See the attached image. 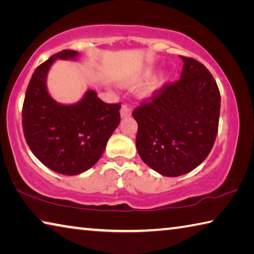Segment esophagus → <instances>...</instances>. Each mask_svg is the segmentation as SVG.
Masks as SVG:
<instances>
[{
  "label": "esophagus",
  "instance_id": "esophagus-1",
  "mask_svg": "<svg viewBox=\"0 0 254 254\" xmlns=\"http://www.w3.org/2000/svg\"><path fill=\"white\" fill-rule=\"evenodd\" d=\"M131 113H132L131 107L128 106L127 104H123L122 107H121V117L122 118H127V117H130Z\"/></svg>",
  "mask_w": 254,
  "mask_h": 254
}]
</instances>
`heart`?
I'll use <instances>...</instances> for the list:
<instances>
[{
  "label": "heart",
  "instance_id": "heart-1",
  "mask_svg": "<svg viewBox=\"0 0 254 254\" xmlns=\"http://www.w3.org/2000/svg\"><path fill=\"white\" fill-rule=\"evenodd\" d=\"M150 74H151V71H147L144 72L142 77H148ZM163 81H165V77L161 76L159 77V78L154 79L151 84H149V86L147 87V89H145V94H152L157 91V89H159L161 87V85L163 84Z\"/></svg>",
  "mask_w": 254,
  "mask_h": 254
}]
</instances>
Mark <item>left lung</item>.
Masks as SVG:
<instances>
[{
	"instance_id": "8db88e82",
	"label": "left lung",
	"mask_w": 254,
	"mask_h": 254,
	"mask_svg": "<svg viewBox=\"0 0 254 254\" xmlns=\"http://www.w3.org/2000/svg\"><path fill=\"white\" fill-rule=\"evenodd\" d=\"M180 57V79L166 83L132 112L137 152L167 177L187 174L205 160L220 120L221 94L214 77L198 60Z\"/></svg>"
}]
</instances>
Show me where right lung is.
Segmentation results:
<instances>
[{
  "mask_svg": "<svg viewBox=\"0 0 254 254\" xmlns=\"http://www.w3.org/2000/svg\"><path fill=\"white\" fill-rule=\"evenodd\" d=\"M75 50H62L36 68L25 92L22 127L29 148L49 169L78 175L93 167L119 126L121 104H109L87 91L74 105H62L47 92L46 77L56 59H74Z\"/></svg>",
  "mask_w": 254,
  "mask_h": 254,
  "instance_id": "add662e5",
  "label": "right lung"
}]
</instances>
